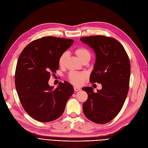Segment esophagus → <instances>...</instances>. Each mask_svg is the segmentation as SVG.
I'll list each match as a JSON object with an SVG mask.
<instances>
[{"mask_svg": "<svg viewBox=\"0 0 148 148\" xmlns=\"http://www.w3.org/2000/svg\"><path fill=\"white\" fill-rule=\"evenodd\" d=\"M74 89L75 92H78V91H80V90H81L80 88H79L77 87H74Z\"/></svg>", "mask_w": 148, "mask_h": 148, "instance_id": "34e87169", "label": "esophagus"}]
</instances>
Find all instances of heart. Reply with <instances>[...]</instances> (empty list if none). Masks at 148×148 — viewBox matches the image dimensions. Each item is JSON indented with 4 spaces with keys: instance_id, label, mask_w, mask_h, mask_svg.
I'll return each instance as SVG.
<instances>
[{
    "instance_id": "heart-1",
    "label": "heart",
    "mask_w": 148,
    "mask_h": 148,
    "mask_svg": "<svg viewBox=\"0 0 148 148\" xmlns=\"http://www.w3.org/2000/svg\"><path fill=\"white\" fill-rule=\"evenodd\" d=\"M75 53L77 55V58L81 61H83L85 60H90L91 58V53L88 49L85 47H79L75 50ZM69 55L67 52L64 53L61 55L59 59V64L61 66H63L67 60ZM87 77V74L85 73H76L71 72L69 74V79L71 82L75 85H81L84 82V80Z\"/></svg>"
}]
</instances>
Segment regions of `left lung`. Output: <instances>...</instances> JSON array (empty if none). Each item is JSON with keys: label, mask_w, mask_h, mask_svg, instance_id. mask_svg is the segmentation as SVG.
Masks as SVG:
<instances>
[{"label": "left lung", "mask_w": 148, "mask_h": 148, "mask_svg": "<svg viewBox=\"0 0 148 148\" xmlns=\"http://www.w3.org/2000/svg\"><path fill=\"white\" fill-rule=\"evenodd\" d=\"M80 40L91 47L96 55L90 81L102 85L97 93L92 87L82 88L88 94L82 106L84 113L95 123H106L121 111L127 98L130 77L129 58L122 44L114 38L93 36Z\"/></svg>", "instance_id": "8db88e82"}]
</instances>
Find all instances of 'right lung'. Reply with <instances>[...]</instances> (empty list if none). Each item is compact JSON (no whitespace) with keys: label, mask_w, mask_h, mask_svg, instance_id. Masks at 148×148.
Returning <instances> with one entry per match:
<instances>
[{"label":"right lung","mask_w":148,"mask_h":148,"mask_svg":"<svg viewBox=\"0 0 148 148\" xmlns=\"http://www.w3.org/2000/svg\"><path fill=\"white\" fill-rule=\"evenodd\" d=\"M74 40L53 36L31 42L19 56L15 83L25 111L36 121L49 122L63 113L66 103L74 93L68 82H60L55 89L49 85L51 74L59 69L61 55Z\"/></svg>","instance_id":"add662e5"}]
</instances>
